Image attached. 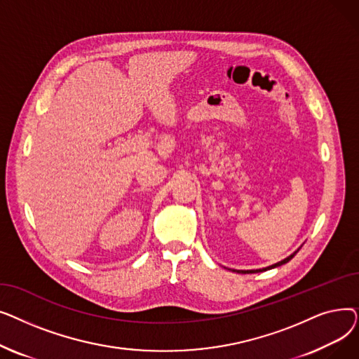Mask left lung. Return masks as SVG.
<instances>
[{"label":"left lung","instance_id":"8db88e82","mask_svg":"<svg viewBox=\"0 0 359 359\" xmlns=\"http://www.w3.org/2000/svg\"><path fill=\"white\" fill-rule=\"evenodd\" d=\"M299 250V249H298ZM298 250H295L292 255H290L288 257H285L284 260H280V262H276V263H273V265H271V266H268V268H262V269H253V271H237V269H233L234 272H237V273H256V272H263V271H269V269H273V268H278V266H280V265H285V263H288L295 255H297V252ZM231 271V269H230Z\"/></svg>","mask_w":359,"mask_h":359}]
</instances>
